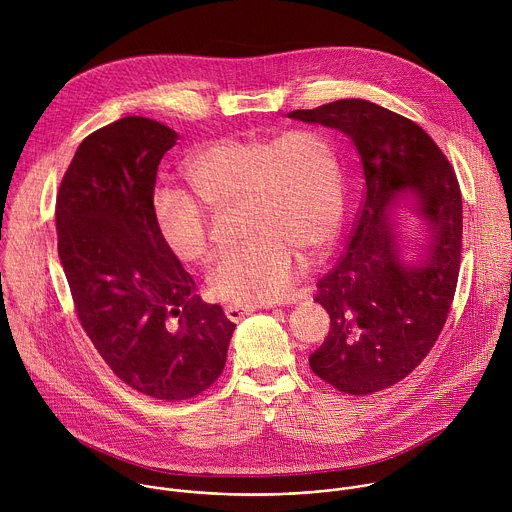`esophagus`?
<instances>
[{"label": "esophagus", "instance_id": "34e87169", "mask_svg": "<svg viewBox=\"0 0 512 512\" xmlns=\"http://www.w3.org/2000/svg\"><path fill=\"white\" fill-rule=\"evenodd\" d=\"M257 308H261V306H253V304H227L225 306V314H227L229 320L239 322L241 318H245L247 314L255 312ZM265 308H269V306H265Z\"/></svg>", "mask_w": 512, "mask_h": 512}]
</instances>
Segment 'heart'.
Instances as JSON below:
<instances>
[{
  "mask_svg": "<svg viewBox=\"0 0 512 512\" xmlns=\"http://www.w3.org/2000/svg\"><path fill=\"white\" fill-rule=\"evenodd\" d=\"M196 195L158 188L152 212L166 247L184 263L210 251V206L243 202L247 243L216 255L208 285L235 304H271L294 285L298 253L320 255L334 239L344 210L342 164L320 129L269 137H221L186 164Z\"/></svg>",
  "mask_w": 512,
  "mask_h": 512,
  "instance_id": "b5f03b06",
  "label": "heart"
}]
</instances>
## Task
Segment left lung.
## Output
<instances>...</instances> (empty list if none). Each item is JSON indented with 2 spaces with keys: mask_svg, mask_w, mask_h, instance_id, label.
Returning <instances> with one entry per match:
<instances>
[{
  "mask_svg": "<svg viewBox=\"0 0 512 512\" xmlns=\"http://www.w3.org/2000/svg\"><path fill=\"white\" fill-rule=\"evenodd\" d=\"M287 117L342 131L360 156L364 198L348 249L318 281L314 300L330 332L310 369L342 393L371 395L405 379L448 320L462 257L460 184L417 123L371 101L340 99ZM405 195L428 227L415 264L402 261L388 218Z\"/></svg>",
  "mask_w": 512,
  "mask_h": 512,
  "instance_id": "8db88e82",
  "label": "left lung"
}]
</instances>
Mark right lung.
Listing matches in <instances>:
<instances>
[{
    "mask_svg": "<svg viewBox=\"0 0 512 512\" xmlns=\"http://www.w3.org/2000/svg\"><path fill=\"white\" fill-rule=\"evenodd\" d=\"M178 133L129 115L83 139L56 196L58 257L77 316L131 389L184 401L221 377L235 324L194 296L162 241L152 196Z\"/></svg>",
    "mask_w": 512,
    "mask_h": 512,
    "instance_id": "right-lung-1",
    "label": "right lung"
}]
</instances>
